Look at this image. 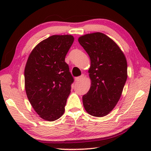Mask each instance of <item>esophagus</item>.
<instances>
[{
    "instance_id": "obj_1",
    "label": "esophagus",
    "mask_w": 151,
    "mask_h": 151,
    "mask_svg": "<svg viewBox=\"0 0 151 151\" xmlns=\"http://www.w3.org/2000/svg\"><path fill=\"white\" fill-rule=\"evenodd\" d=\"M84 77V75H82L81 76H78V77H76L75 78V81L76 82H78V81H80L82 78H83Z\"/></svg>"
}]
</instances>
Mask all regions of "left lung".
I'll return each mask as SVG.
<instances>
[{
	"mask_svg": "<svg viewBox=\"0 0 151 151\" xmlns=\"http://www.w3.org/2000/svg\"><path fill=\"white\" fill-rule=\"evenodd\" d=\"M91 58L90 90L83 96V105L91 115L106 116L119 101L127 78L126 58L115 42L103 33L78 38Z\"/></svg>",
	"mask_w": 151,
	"mask_h": 151,
	"instance_id": "1",
	"label": "left lung"
}]
</instances>
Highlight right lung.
Masks as SVG:
<instances>
[{
	"mask_svg": "<svg viewBox=\"0 0 151 151\" xmlns=\"http://www.w3.org/2000/svg\"><path fill=\"white\" fill-rule=\"evenodd\" d=\"M74 41L71 35H53L35 47L24 69L25 90L42 119L54 121L65 112L74 78L65 57Z\"/></svg>",
	"mask_w": 151,
	"mask_h": 151,
	"instance_id": "obj_1",
	"label": "right lung"
}]
</instances>
